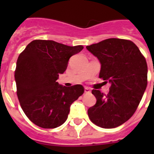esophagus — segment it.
<instances>
[{
	"label": "esophagus",
	"instance_id": "34e87169",
	"mask_svg": "<svg viewBox=\"0 0 154 154\" xmlns=\"http://www.w3.org/2000/svg\"><path fill=\"white\" fill-rule=\"evenodd\" d=\"M90 92H91V90H90L89 88H88V87H85V94H89Z\"/></svg>",
	"mask_w": 154,
	"mask_h": 154
}]
</instances>
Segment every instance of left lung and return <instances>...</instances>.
I'll return each instance as SVG.
<instances>
[{
    "label": "left lung",
    "instance_id": "8db88e82",
    "mask_svg": "<svg viewBox=\"0 0 154 154\" xmlns=\"http://www.w3.org/2000/svg\"><path fill=\"white\" fill-rule=\"evenodd\" d=\"M86 49L101 63L99 77L111 84L107 95L92 90L97 102L88 109L89 117L101 128L119 126L133 116L146 91V58L138 47L128 40L109 38Z\"/></svg>",
    "mask_w": 154,
    "mask_h": 154
}]
</instances>
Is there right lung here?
Segmentation results:
<instances>
[{
  "mask_svg": "<svg viewBox=\"0 0 154 154\" xmlns=\"http://www.w3.org/2000/svg\"><path fill=\"white\" fill-rule=\"evenodd\" d=\"M83 48L34 40L18 57L17 94L25 115L37 126L53 129L64 124L70 105L84 93L82 85L66 87L56 82L67 69L69 58Z\"/></svg>",
  "mask_w": 154,
  "mask_h": 154,
  "instance_id": "obj_1",
  "label": "right lung"
}]
</instances>
